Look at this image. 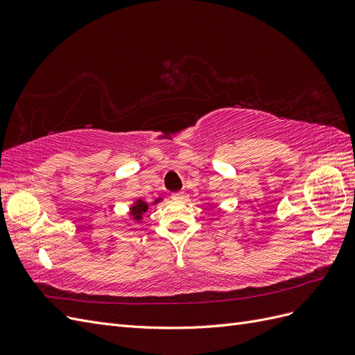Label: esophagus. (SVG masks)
<instances>
[{
  "label": "esophagus",
  "instance_id": "1",
  "mask_svg": "<svg viewBox=\"0 0 355 355\" xmlns=\"http://www.w3.org/2000/svg\"><path fill=\"white\" fill-rule=\"evenodd\" d=\"M171 198H173V200H178V201H182V200L185 198V194H184V192H175V194L171 196Z\"/></svg>",
  "mask_w": 355,
  "mask_h": 355
}]
</instances>
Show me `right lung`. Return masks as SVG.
Returning a JSON list of instances; mask_svg holds the SVG:
<instances>
[{"label":"right lung","mask_w":355,"mask_h":355,"mask_svg":"<svg viewBox=\"0 0 355 355\" xmlns=\"http://www.w3.org/2000/svg\"><path fill=\"white\" fill-rule=\"evenodd\" d=\"M161 201V198H158V200H155L154 201V204H157V202H159ZM148 211V202L146 201H144V200H137L133 206H132V209H130V214H132V218L135 219V220H141L142 219V216L144 214Z\"/></svg>","instance_id":"obj_1"}]
</instances>
